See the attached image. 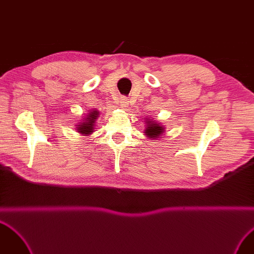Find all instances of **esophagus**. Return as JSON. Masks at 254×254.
Returning a JSON list of instances; mask_svg holds the SVG:
<instances>
[{
    "instance_id": "34e87169",
    "label": "esophagus",
    "mask_w": 254,
    "mask_h": 254,
    "mask_svg": "<svg viewBox=\"0 0 254 254\" xmlns=\"http://www.w3.org/2000/svg\"><path fill=\"white\" fill-rule=\"evenodd\" d=\"M119 103H120V105H122L123 107H127V98H125V97H120V99H119Z\"/></svg>"
}]
</instances>
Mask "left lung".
<instances>
[{
    "label": "left lung",
    "mask_w": 254,
    "mask_h": 254,
    "mask_svg": "<svg viewBox=\"0 0 254 254\" xmlns=\"http://www.w3.org/2000/svg\"><path fill=\"white\" fill-rule=\"evenodd\" d=\"M148 127L147 128L145 129V134L146 136H148L149 138L152 139H156L161 134H163V127L156 125V123H152V122H148Z\"/></svg>",
    "instance_id": "8db88e82"
}]
</instances>
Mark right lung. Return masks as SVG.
I'll return each instance as SVG.
<instances>
[{"label":"right lung","instance_id":"add662e5","mask_svg":"<svg viewBox=\"0 0 254 254\" xmlns=\"http://www.w3.org/2000/svg\"><path fill=\"white\" fill-rule=\"evenodd\" d=\"M99 115V111H92L90 112L86 117L85 119L83 120V122L80 124V126L78 127V131L81 132V134H84V135H88L90 134V132L93 131V127H95V123L97 120V117Z\"/></svg>","mask_w":254,"mask_h":254}]
</instances>
